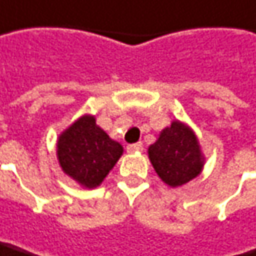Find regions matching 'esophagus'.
<instances>
[{"mask_svg":"<svg viewBox=\"0 0 256 256\" xmlns=\"http://www.w3.org/2000/svg\"><path fill=\"white\" fill-rule=\"evenodd\" d=\"M142 150H144V145H142L140 142L132 144V145H128V152H130V154H133V152H140Z\"/></svg>","mask_w":256,"mask_h":256,"instance_id":"esophagus-1","label":"esophagus"}]
</instances>
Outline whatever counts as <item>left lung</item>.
<instances>
[{"mask_svg":"<svg viewBox=\"0 0 256 256\" xmlns=\"http://www.w3.org/2000/svg\"><path fill=\"white\" fill-rule=\"evenodd\" d=\"M148 156L156 174L170 188L194 180L205 164L195 132L178 120L161 130L148 148Z\"/></svg>","mask_w":256,"mask_h":256,"instance_id":"1","label":"left lung"}]
</instances>
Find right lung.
<instances>
[{
	"mask_svg": "<svg viewBox=\"0 0 256 256\" xmlns=\"http://www.w3.org/2000/svg\"><path fill=\"white\" fill-rule=\"evenodd\" d=\"M122 155L123 146L112 140L90 114L79 117L57 140L61 170L86 189L100 186Z\"/></svg>",
	"mask_w": 256,
	"mask_h": 256,
	"instance_id": "obj_1",
	"label": "right lung"
}]
</instances>
